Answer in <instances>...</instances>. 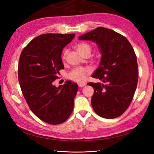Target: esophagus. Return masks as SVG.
<instances>
[{
    "label": "esophagus",
    "instance_id": "1",
    "mask_svg": "<svg viewBox=\"0 0 154 154\" xmlns=\"http://www.w3.org/2000/svg\"><path fill=\"white\" fill-rule=\"evenodd\" d=\"M85 83H78V86H79V87H83L84 86H85Z\"/></svg>",
    "mask_w": 154,
    "mask_h": 154
}]
</instances>
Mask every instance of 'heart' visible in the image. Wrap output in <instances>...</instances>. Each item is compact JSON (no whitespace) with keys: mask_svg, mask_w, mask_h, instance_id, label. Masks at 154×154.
Wrapping results in <instances>:
<instances>
[{"mask_svg":"<svg viewBox=\"0 0 154 154\" xmlns=\"http://www.w3.org/2000/svg\"><path fill=\"white\" fill-rule=\"evenodd\" d=\"M75 50L81 55H83L87 52H91V48L89 44L85 42H80V43L75 45ZM67 55V51H65L63 53V57L65 58ZM89 73V70L84 67H79L74 69L73 71H71L68 75V77L71 80H73L77 82H82L87 77V75Z\"/></svg>","mask_w":154,"mask_h":154,"instance_id":"heart-1","label":"heart"}]
</instances>
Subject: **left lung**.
Wrapping results in <instances>:
<instances>
[{
	"label": "left lung",
	"mask_w": 154,
	"mask_h": 154,
	"mask_svg": "<svg viewBox=\"0 0 154 154\" xmlns=\"http://www.w3.org/2000/svg\"><path fill=\"white\" fill-rule=\"evenodd\" d=\"M79 40L95 42L102 54L92 77L104 83H87L94 89L93 110L104 119L120 116L131 103L138 80L137 58L132 45L122 35L103 27L81 35Z\"/></svg>",
	"instance_id": "obj_1"
}]
</instances>
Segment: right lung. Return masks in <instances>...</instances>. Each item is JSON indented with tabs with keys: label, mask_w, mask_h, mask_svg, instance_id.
Returning a JSON list of instances; mask_svg holds the SVG:
<instances>
[{
	"label": "right lung",
	"mask_w": 154,
	"mask_h": 154,
	"mask_svg": "<svg viewBox=\"0 0 154 154\" xmlns=\"http://www.w3.org/2000/svg\"><path fill=\"white\" fill-rule=\"evenodd\" d=\"M75 34H45L33 39L22 51L18 81L30 109L44 122L59 124L73 112L77 83L67 81L56 87L53 82L64 66L63 48Z\"/></svg>",
	"instance_id": "right-lung-1"
}]
</instances>
